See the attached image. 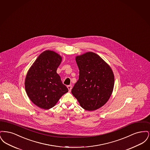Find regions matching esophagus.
Here are the masks:
<instances>
[{
	"mask_svg": "<svg viewBox=\"0 0 150 150\" xmlns=\"http://www.w3.org/2000/svg\"><path fill=\"white\" fill-rule=\"evenodd\" d=\"M67 88H68V89H69V92H70V91H71V89H72L71 85H69V86H67Z\"/></svg>",
	"mask_w": 150,
	"mask_h": 150,
	"instance_id": "esophagus-1",
	"label": "esophagus"
}]
</instances>
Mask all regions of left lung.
I'll return each mask as SVG.
<instances>
[{"instance_id": "1", "label": "left lung", "mask_w": 150, "mask_h": 150, "mask_svg": "<svg viewBox=\"0 0 150 150\" xmlns=\"http://www.w3.org/2000/svg\"><path fill=\"white\" fill-rule=\"evenodd\" d=\"M79 69L78 80L71 93L80 105L87 111L103 106L109 100L114 86V75L111 67L93 52L76 57Z\"/></svg>"}]
</instances>
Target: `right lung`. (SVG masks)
Here are the masks:
<instances>
[{
    "instance_id": "right-lung-1",
    "label": "right lung",
    "mask_w": 150,
    "mask_h": 150,
    "mask_svg": "<svg viewBox=\"0 0 150 150\" xmlns=\"http://www.w3.org/2000/svg\"><path fill=\"white\" fill-rule=\"evenodd\" d=\"M62 57L56 52L45 50L37 58L25 79L26 93L37 106L50 109L69 91L64 85L57 69Z\"/></svg>"
}]
</instances>
